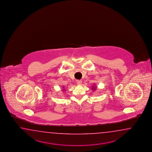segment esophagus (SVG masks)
<instances>
[{
  "label": "esophagus",
  "instance_id": "esophagus-1",
  "mask_svg": "<svg viewBox=\"0 0 152 152\" xmlns=\"http://www.w3.org/2000/svg\"><path fill=\"white\" fill-rule=\"evenodd\" d=\"M77 85H81V83H82V81L80 80H77Z\"/></svg>",
  "mask_w": 152,
  "mask_h": 152
}]
</instances>
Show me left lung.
I'll list each match as a JSON object with an SVG mask.
<instances>
[{"label": "left lung", "instance_id": "1", "mask_svg": "<svg viewBox=\"0 0 152 152\" xmlns=\"http://www.w3.org/2000/svg\"><path fill=\"white\" fill-rule=\"evenodd\" d=\"M92 89H93V90H96V87H92Z\"/></svg>", "mask_w": 152, "mask_h": 152}]
</instances>
